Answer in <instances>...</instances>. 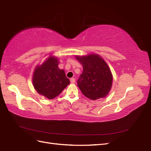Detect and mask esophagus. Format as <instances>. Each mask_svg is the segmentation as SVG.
Listing matches in <instances>:
<instances>
[{"label": "esophagus", "mask_w": 151, "mask_h": 151, "mask_svg": "<svg viewBox=\"0 0 151 151\" xmlns=\"http://www.w3.org/2000/svg\"><path fill=\"white\" fill-rule=\"evenodd\" d=\"M70 83H71L72 84H74V83H75V79H74V78H71V79H70Z\"/></svg>", "instance_id": "34e87169"}]
</instances>
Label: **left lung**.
Segmentation results:
<instances>
[{
  "label": "left lung",
  "instance_id": "obj_1",
  "mask_svg": "<svg viewBox=\"0 0 151 151\" xmlns=\"http://www.w3.org/2000/svg\"><path fill=\"white\" fill-rule=\"evenodd\" d=\"M76 58L83 67V72L77 81L81 92L92 100L106 97L113 82V76L107 63L97 54Z\"/></svg>",
  "mask_w": 151,
  "mask_h": 151
}]
</instances>
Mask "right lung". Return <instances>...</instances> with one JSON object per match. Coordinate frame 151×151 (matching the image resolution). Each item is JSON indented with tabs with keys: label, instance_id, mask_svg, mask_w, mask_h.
<instances>
[{
	"label": "right lung",
	"instance_id": "right-lung-1",
	"mask_svg": "<svg viewBox=\"0 0 151 151\" xmlns=\"http://www.w3.org/2000/svg\"><path fill=\"white\" fill-rule=\"evenodd\" d=\"M58 59L50 56L42 65L36 66L33 76V84L37 92L48 99L58 96L70 84L65 71L58 68Z\"/></svg>",
	"mask_w": 151,
	"mask_h": 151
}]
</instances>
